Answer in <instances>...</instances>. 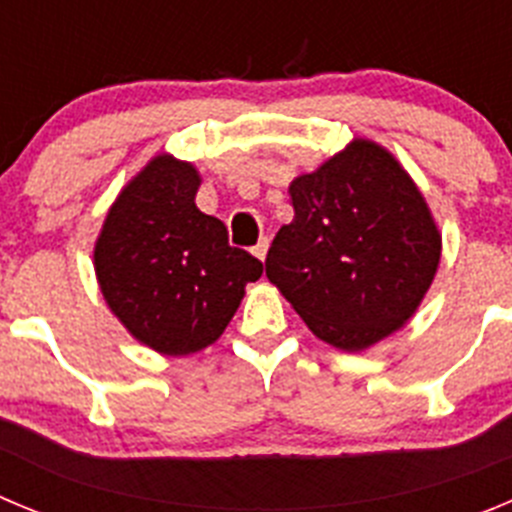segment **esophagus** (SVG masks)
I'll return each instance as SVG.
<instances>
[{"instance_id":"1","label":"esophagus","mask_w":512,"mask_h":512,"mask_svg":"<svg viewBox=\"0 0 512 512\" xmlns=\"http://www.w3.org/2000/svg\"><path fill=\"white\" fill-rule=\"evenodd\" d=\"M267 247H270V239L262 237L260 242H257V245L252 247V255H255L257 260H265V257H267Z\"/></svg>"}]
</instances>
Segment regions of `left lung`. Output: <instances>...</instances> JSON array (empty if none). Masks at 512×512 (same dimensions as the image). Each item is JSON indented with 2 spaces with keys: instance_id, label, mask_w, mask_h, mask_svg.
<instances>
[{
  "instance_id": "obj_1",
  "label": "left lung",
  "mask_w": 512,
  "mask_h": 512,
  "mask_svg": "<svg viewBox=\"0 0 512 512\" xmlns=\"http://www.w3.org/2000/svg\"><path fill=\"white\" fill-rule=\"evenodd\" d=\"M293 222L267 252V280L321 342L362 352L421 306L441 234L413 178L382 145L349 142L290 183Z\"/></svg>"
}]
</instances>
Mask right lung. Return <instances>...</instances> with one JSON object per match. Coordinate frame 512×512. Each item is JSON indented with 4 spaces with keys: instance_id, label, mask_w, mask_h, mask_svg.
<instances>
[{
    "instance_id": "obj_1",
    "label": "right lung",
    "mask_w": 512,
    "mask_h": 512,
    "mask_svg": "<svg viewBox=\"0 0 512 512\" xmlns=\"http://www.w3.org/2000/svg\"><path fill=\"white\" fill-rule=\"evenodd\" d=\"M199 170L155 155L109 209L94 247L101 296L137 342L168 357L201 352L224 334L262 275L229 247L227 227L196 206Z\"/></svg>"
}]
</instances>
